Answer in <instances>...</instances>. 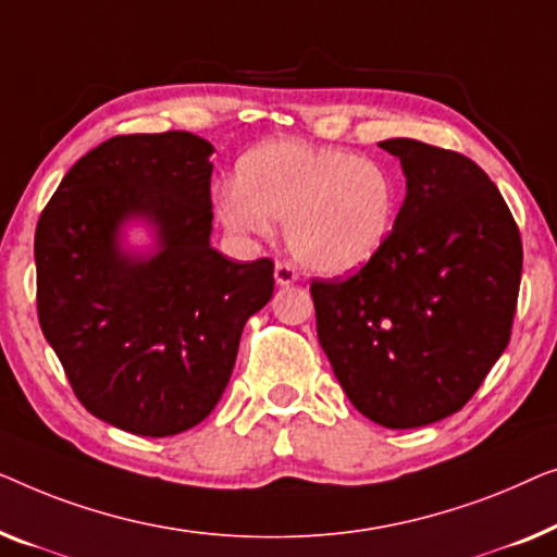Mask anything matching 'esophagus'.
Masks as SVG:
<instances>
[{"instance_id":"obj_1","label":"esophagus","mask_w":557,"mask_h":557,"mask_svg":"<svg viewBox=\"0 0 557 557\" xmlns=\"http://www.w3.org/2000/svg\"><path fill=\"white\" fill-rule=\"evenodd\" d=\"M275 282H277L280 287L295 285V282H297V270L289 262H277L275 264Z\"/></svg>"}]
</instances>
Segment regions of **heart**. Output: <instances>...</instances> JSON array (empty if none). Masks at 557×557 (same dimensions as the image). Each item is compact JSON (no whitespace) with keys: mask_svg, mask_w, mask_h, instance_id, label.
Masks as SVG:
<instances>
[{"mask_svg":"<svg viewBox=\"0 0 557 557\" xmlns=\"http://www.w3.org/2000/svg\"><path fill=\"white\" fill-rule=\"evenodd\" d=\"M398 211L396 176L379 161L333 146L275 140L249 151L237 184L214 199L219 224L234 237H268L285 219L297 262L320 275H350L381 255Z\"/></svg>","mask_w":557,"mask_h":557,"instance_id":"1","label":"heart"}]
</instances>
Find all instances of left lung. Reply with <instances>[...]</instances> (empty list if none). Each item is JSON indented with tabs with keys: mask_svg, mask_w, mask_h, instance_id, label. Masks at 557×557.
<instances>
[{
	"mask_svg": "<svg viewBox=\"0 0 557 557\" xmlns=\"http://www.w3.org/2000/svg\"><path fill=\"white\" fill-rule=\"evenodd\" d=\"M406 199L381 255L343 282L312 280L318 338L350 404L386 429L457 413L510 343L520 230L472 159L413 138Z\"/></svg>",
	"mask_w": 557,
	"mask_h": 557,
	"instance_id": "1",
	"label": "left lung"
}]
</instances>
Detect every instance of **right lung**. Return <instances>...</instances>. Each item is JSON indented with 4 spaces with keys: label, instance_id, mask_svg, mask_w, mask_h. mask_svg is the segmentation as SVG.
Listing matches in <instances>:
<instances>
[{
    "label": "right lung",
    "instance_id": "add662e5",
    "mask_svg": "<svg viewBox=\"0 0 557 557\" xmlns=\"http://www.w3.org/2000/svg\"><path fill=\"white\" fill-rule=\"evenodd\" d=\"M214 146L194 133L115 136L85 153L35 232L37 315L75 396L138 436H174L211 413L242 327L270 302L275 264L211 247ZM154 230L151 253L122 226Z\"/></svg>",
    "mask_w": 557,
    "mask_h": 557
}]
</instances>
